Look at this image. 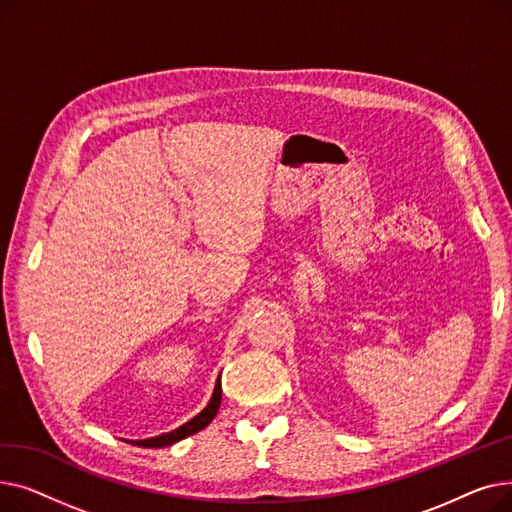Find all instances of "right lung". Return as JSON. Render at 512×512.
<instances>
[{
	"instance_id": "add662e5",
	"label": "right lung",
	"mask_w": 512,
	"mask_h": 512,
	"mask_svg": "<svg viewBox=\"0 0 512 512\" xmlns=\"http://www.w3.org/2000/svg\"><path fill=\"white\" fill-rule=\"evenodd\" d=\"M220 402H222V386H220V378H218V382H215V388H213V394H211V400L207 402V407L197 417H193L191 421H186L178 429H172V432H168V434H161V436L149 438V440H137L134 444H141L145 448H164V446L180 442L188 436H193L213 421L215 413H218V409H220Z\"/></svg>"
}]
</instances>
